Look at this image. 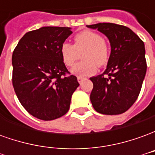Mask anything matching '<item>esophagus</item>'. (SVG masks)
Instances as JSON below:
<instances>
[{
	"mask_svg": "<svg viewBox=\"0 0 155 155\" xmlns=\"http://www.w3.org/2000/svg\"><path fill=\"white\" fill-rule=\"evenodd\" d=\"M84 78L83 77H80V76H78L77 77V81L80 84H81V83H82V81H84Z\"/></svg>",
	"mask_w": 155,
	"mask_h": 155,
	"instance_id": "34e87169",
	"label": "esophagus"
}]
</instances>
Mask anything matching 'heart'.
<instances>
[{"label":"heart","mask_w":155,"mask_h":155,"mask_svg":"<svg viewBox=\"0 0 155 155\" xmlns=\"http://www.w3.org/2000/svg\"><path fill=\"white\" fill-rule=\"evenodd\" d=\"M110 45L99 33L84 31L74 35V45L64 43L61 47V58L68 67L73 66L82 54L84 61L77 64L71 72L77 76L84 77L94 74L98 65H106L110 59Z\"/></svg>","instance_id":"heart-1"}]
</instances>
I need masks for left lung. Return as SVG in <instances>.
Returning <instances> with one entry per match:
<instances>
[{
	"label": "left lung",
	"instance_id": "obj_1",
	"mask_svg": "<svg viewBox=\"0 0 155 155\" xmlns=\"http://www.w3.org/2000/svg\"><path fill=\"white\" fill-rule=\"evenodd\" d=\"M97 29L110 42L111 53L103 74L91 78V101L103 114H120L130 109L141 91L147 64L143 41L130 28L114 23L87 25Z\"/></svg>",
	"mask_w": 155,
	"mask_h": 155
}]
</instances>
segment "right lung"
<instances>
[{"instance_id":"right-lung-1","label":"right lung","mask_w":155,"mask_h":155,"mask_svg":"<svg viewBox=\"0 0 155 155\" xmlns=\"http://www.w3.org/2000/svg\"><path fill=\"white\" fill-rule=\"evenodd\" d=\"M71 33L70 27H41L25 33L13 51V87L22 106L37 119L64 115L80 85L61 54V45Z\"/></svg>"}]
</instances>
